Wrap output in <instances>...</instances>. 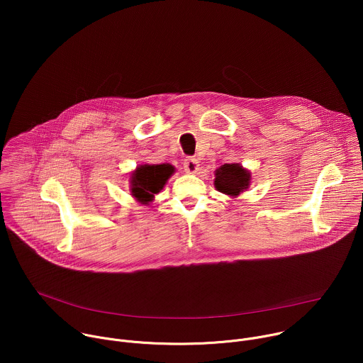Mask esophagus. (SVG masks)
Instances as JSON below:
<instances>
[{"instance_id":"obj_1","label":"esophagus","mask_w":363,"mask_h":363,"mask_svg":"<svg viewBox=\"0 0 363 363\" xmlns=\"http://www.w3.org/2000/svg\"><path fill=\"white\" fill-rule=\"evenodd\" d=\"M184 169L186 174H196L199 169V162L195 158H186L184 161Z\"/></svg>"}]
</instances>
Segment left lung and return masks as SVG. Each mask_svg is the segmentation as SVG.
<instances>
[{
  "label": "left lung",
  "mask_w": 363,
  "mask_h": 363,
  "mask_svg": "<svg viewBox=\"0 0 363 363\" xmlns=\"http://www.w3.org/2000/svg\"><path fill=\"white\" fill-rule=\"evenodd\" d=\"M251 184V172L241 164H224L216 169L214 186L217 191L237 198L248 189Z\"/></svg>",
  "instance_id": "1"
}]
</instances>
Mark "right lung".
Returning <instances> with one entry per match:
<instances>
[{
	"label": "right lung",
	"instance_id": "1",
	"mask_svg": "<svg viewBox=\"0 0 363 363\" xmlns=\"http://www.w3.org/2000/svg\"><path fill=\"white\" fill-rule=\"evenodd\" d=\"M175 174L171 164H142L130 172L129 184L132 196L142 205H149L155 195L161 192L168 179Z\"/></svg>",
	"mask_w": 363,
	"mask_h": 363
}]
</instances>
